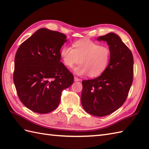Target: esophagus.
<instances>
[{"mask_svg": "<svg viewBox=\"0 0 149 149\" xmlns=\"http://www.w3.org/2000/svg\"><path fill=\"white\" fill-rule=\"evenodd\" d=\"M79 81H80V79H79V78H77V77H74V81L75 82H77Z\"/></svg>", "mask_w": 149, "mask_h": 149, "instance_id": "obj_1", "label": "esophagus"}]
</instances>
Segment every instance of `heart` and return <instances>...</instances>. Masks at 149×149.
<instances>
[{
    "label": "heart",
    "instance_id": "b5f03b06",
    "mask_svg": "<svg viewBox=\"0 0 149 149\" xmlns=\"http://www.w3.org/2000/svg\"><path fill=\"white\" fill-rule=\"evenodd\" d=\"M74 47L63 46L60 55L63 63L68 68H72L81 62L74 68L76 74H89L90 77H98L108 67L111 56V51L108 46H101L88 39H81L74 44Z\"/></svg>",
    "mask_w": 149,
    "mask_h": 149
}]
</instances>
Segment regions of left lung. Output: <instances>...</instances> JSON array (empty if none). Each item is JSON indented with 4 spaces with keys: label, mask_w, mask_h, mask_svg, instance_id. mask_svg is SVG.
Returning <instances> with one entry per match:
<instances>
[{
    "label": "left lung",
    "mask_w": 149,
    "mask_h": 149,
    "mask_svg": "<svg viewBox=\"0 0 149 149\" xmlns=\"http://www.w3.org/2000/svg\"><path fill=\"white\" fill-rule=\"evenodd\" d=\"M111 51L109 64L101 75L82 81L81 103L86 112L103 117L115 112L126 101L133 79V57L119 36L113 32L100 36Z\"/></svg>",
    "instance_id": "1"
}]
</instances>
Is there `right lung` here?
Segmentation results:
<instances>
[{
  "label": "right lung",
  "mask_w": 149,
  "mask_h": 149,
  "mask_svg": "<svg viewBox=\"0 0 149 149\" xmlns=\"http://www.w3.org/2000/svg\"><path fill=\"white\" fill-rule=\"evenodd\" d=\"M65 34L42 28L20 45L15 58L13 81L18 97L39 113L56 109L61 92L73 84L74 75L60 62Z\"/></svg>",
  "instance_id": "add662e5"
}]
</instances>
